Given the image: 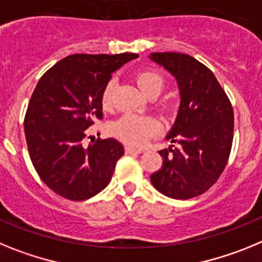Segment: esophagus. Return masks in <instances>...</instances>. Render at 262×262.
Segmentation results:
<instances>
[{"instance_id":"obj_1","label":"esophagus","mask_w":262,"mask_h":262,"mask_svg":"<svg viewBox=\"0 0 262 262\" xmlns=\"http://www.w3.org/2000/svg\"><path fill=\"white\" fill-rule=\"evenodd\" d=\"M142 149H138V148L134 147H126V154L127 155H139L142 154Z\"/></svg>"}]
</instances>
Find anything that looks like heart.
<instances>
[{"mask_svg":"<svg viewBox=\"0 0 262 262\" xmlns=\"http://www.w3.org/2000/svg\"><path fill=\"white\" fill-rule=\"evenodd\" d=\"M136 84L139 89L149 98H156L164 89L165 80L163 75L155 69H144L136 75ZM115 89V78H110L102 90V106L108 108L113 102V93ZM166 107V105H164ZM160 124L155 118L147 115L127 114L115 120L111 126V133L119 140L134 147H142L159 133Z\"/></svg>","mask_w":262,"mask_h":262,"instance_id":"b5f03b06","label":"heart"}]
</instances>
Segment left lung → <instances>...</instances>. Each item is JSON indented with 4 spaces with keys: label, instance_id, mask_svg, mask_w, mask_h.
I'll list each match as a JSON object with an SVG mask.
<instances>
[{
    "label": "left lung",
    "instance_id": "obj_1",
    "mask_svg": "<svg viewBox=\"0 0 262 262\" xmlns=\"http://www.w3.org/2000/svg\"><path fill=\"white\" fill-rule=\"evenodd\" d=\"M149 59L176 78L181 98L165 136L172 145L159 152L163 165L151 182L169 198L189 200L209 190L226 168L233 139L232 106L214 73L190 55L155 52Z\"/></svg>",
    "mask_w": 262,
    "mask_h": 262
}]
</instances>
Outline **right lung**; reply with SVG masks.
Returning <instances> with one entry per match:
<instances>
[{
  "label": "right lung",
  "mask_w": 262,
  "mask_h": 262,
  "mask_svg": "<svg viewBox=\"0 0 262 262\" xmlns=\"http://www.w3.org/2000/svg\"><path fill=\"white\" fill-rule=\"evenodd\" d=\"M136 53H76L41 76L26 117L25 134L32 165L51 190L84 201L103 190L124 148L118 140L84 143L86 128L102 118V90L115 71Z\"/></svg>",
  "instance_id": "add662e5"
}]
</instances>
